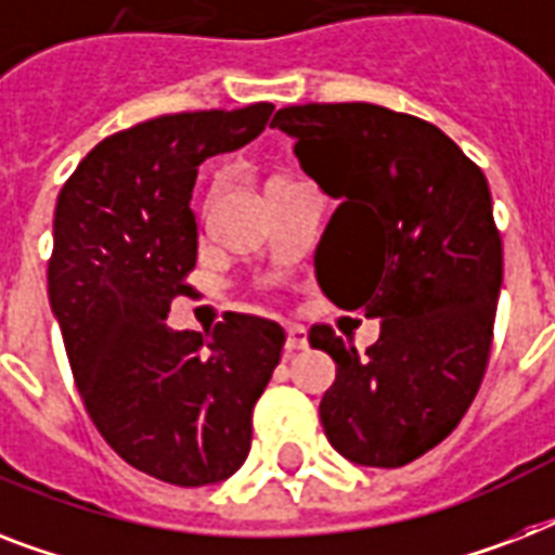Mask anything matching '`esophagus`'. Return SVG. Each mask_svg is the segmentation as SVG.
<instances>
[{
    "mask_svg": "<svg viewBox=\"0 0 555 555\" xmlns=\"http://www.w3.org/2000/svg\"><path fill=\"white\" fill-rule=\"evenodd\" d=\"M308 348V331L302 325H287V339L285 351L287 354H296V351H305Z\"/></svg>",
    "mask_w": 555,
    "mask_h": 555,
    "instance_id": "esophagus-1",
    "label": "esophagus"
}]
</instances>
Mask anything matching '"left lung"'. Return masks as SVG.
Returning a JSON list of instances; mask_svg holds the SVG:
<instances>
[{"label": "left lung", "mask_w": 555, "mask_h": 555, "mask_svg": "<svg viewBox=\"0 0 555 555\" xmlns=\"http://www.w3.org/2000/svg\"><path fill=\"white\" fill-rule=\"evenodd\" d=\"M270 126L339 201L320 287L379 320L365 357L328 325L311 328L337 363L320 403L325 438L351 464H409L461 423L490 360L504 276L490 184L438 126L374 103L287 106Z\"/></svg>", "instance_id": "8db88e82"}]
</instances>
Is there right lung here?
<instances>
[{
	"instance_id": "add662e5",
	"label": "right lung",
	"mask_w": 555,
	"mask_h": 555,
	"mask_svg": "<svg viewBox=\"0 0 555 555\" xmlns=\"http://www.w3.org/2000/svg\"><path fill=\"white\" fill-rule=\"evenodd\" d=\"M273 106L164 115L100 141L54 209L48 299L86 412L134 469L207 487L244 464L253 405L285 331L227 313L207 334L172 331V299L198 256V167L256 141Z\"/></svg>"
}]
</instances>
